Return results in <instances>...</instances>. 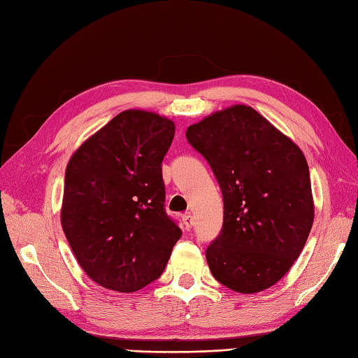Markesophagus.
<instances>
[{
    "instance_id": "1",
    "label": "esophagus",
    "mask_w": 358,
    "mask_h": 358,
    "mask_svg": "<svg viewBox=\"0 0 358 358\" xmlns=\"http://www.w3.org/2000/svg\"><path fill=\"white\" fill-rule=\"evenodd\" d=\"M182 222H183V227H185L187 230H191L192 225H194V218L189 213H185L182 216Z\"/></svg>"
}]
</instances>
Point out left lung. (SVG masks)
<instances>
[{
    "label": "left lung",
    "instance_id": "1",
    "mask_svg": "<svg viewBox=\"0 0 358 358\" xmlns=\"http://www.w3.org/2000/svg\"><path fill=\"white\" fill-rule=\"evenodd\" d=\"M187 138L222 191V230L206 251L213 278L243 294L275 285L299 258L315 215L301 149L245 104L189 125Z\"/></svg>",
    "mask_w": 358,
    "mask_h": 358
}]
</instances>
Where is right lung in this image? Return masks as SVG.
<instances>
[{"mask_svg": "<svg viewBox=\"0 0 358 358\" xmlns=\"http://www.w3.org/2000/svg\"><path fill=\"white\" fill-rule=\"evenodd\" d=\"M175 122L155 112L116 115L74 150L61 225L94 282L134 292L164 272L182 231L164 212L161 164Z\"/></svg>", "mask_w": 358, "mask_h": 358, "instance_id": "obj_1", "label": "right lung"}]
</instances>
